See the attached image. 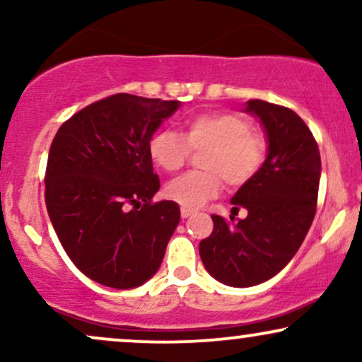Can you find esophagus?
Instances as JSON below:
<instances>
[{
	"label": "esophagus",
	"mask_w": 362,
	"mask_h": 362,
	"mask_svg": "<svg viewBox=\"0 0 362 362\" xmlns=\"http://www.w3.org/2000/svg\"><path fill=\"white\" fill-rule=\"evenodd\" d=\"M194 214V209H190V207H180V216L182 218H189V216Z\"/></svg>",
	"instance_id": "obj_1"
}]
</instances>
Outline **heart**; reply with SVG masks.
Wrapping results in <instances>:
<instances>
[{"label": "heart", "mask_w": 362, "mask_h": 362, "mask_svg": "<svg viewBox=\"0 0 362 362\" xmlns=\"http://www.w3.org/2000/svg\"><path fill=\"white\" fill-rule=\"evenodd\" d=\"M267 138L242 112H202L182 122V136L158 131L149 139L153 163L165 173H177L194 153H200L201 172H190L167 185L170 201L199 207L216 197L226 185L243 187L260 172L267 155Z\"/></svg>", "instance_id": "1"}]
</instances>
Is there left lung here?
I'll list each match as a JSON object with an SVG mask.
<instances>
[{"label":"left lung","mask_w":362,"mask_h":362,"mask_svg":"<svg viewBox=\"0 0 362 362\" xmlns=\"http://www.w3.org/2000/svg\"><path fill=\"white\" fill-rule=\"evenodd\" d=\"M247 112L264 124L269 155L231 199L233 216H211L213 233L199 243L206 271L233 288L260 284L289 264L317 213L322 172L317 139L296 112L264 100H250ZM240 206L245 220L234 219Z\"/></svg>","instance_id":"left-lung-1"}]
</instances>
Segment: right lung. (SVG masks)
Segmentation results:
<instances>
[{
  "label": "right lung",
  "instance_id": "obj_1",
  "mask_svg": "<svg viewBox=\"0 0 362 362\" xmlns=\"http://www.w3.org/2000/svg\"><path fill=\"white\" fill-rule=\"evenodd\" d=\"M177 100L115 93L69 117L54 136L45 167V207L69 259L115 289L155 276L180 207L153 202L160 178L149 139Z\"/></svg>",
  "mask_w": 362,
  "mask_h": 362
}]
</instances>
